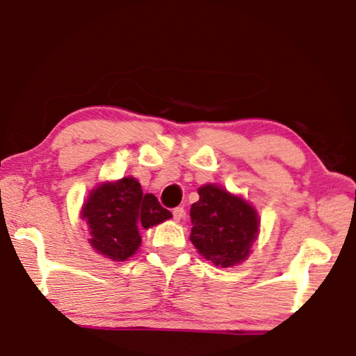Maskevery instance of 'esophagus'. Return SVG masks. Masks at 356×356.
Wrapping results in <instances>:
<instances>
[{
	"instance_id": "1",
	"label": "esophagus",
	"mask_w": 356,
	"mask_h": 356,
	"mask_svg": "<svg viewBox=\"0 0 356 356\" xmlns=\"http://www.w3.org/2000/svg\"><path fill=\"white\" fill-rule=\"evenodd\" d=\"M184 214H185L184 207H177V208L172 209V216H174V219H176V221H180V219L184 218Z\"/></svg>"
}]
</instances>
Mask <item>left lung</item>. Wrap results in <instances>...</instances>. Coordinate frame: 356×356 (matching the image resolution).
I'll return each mask as SVG.
<instances>
[{"instance_id":"8db88e82","label":"left lung","mask_w":356,"mask_h":356,"mask_svg":"<svg viewBox=\"0 0 356 356\" xmlns=\"http://www.w3.org/2000/svg\"><path fill=\"white\" fill-rule=\"evenodd\" d=\"M200 200L190 208L195 248L214 266L229 268L242 263L257 238L259 219L242 198L216 185L198 188Z\"/></svg>"}]
</instances>
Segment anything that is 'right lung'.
Segmentation results:
<instances>
[{
    "label": "right lung",
    "instance_id": "right-lung-1",
    "mask_svg": "<svg viewBox=\"0 0 356 356\" xmlns=\"http://www.w3.org/2000/svg\"><path fill=\"white\" fill-rule=\"evenodd\" d=\"M171 216L154 195L142 192L134 177L99 185L82 208L92 235L90 243L114 261H126L137 252L142 243L140 227L148 229Z\"/></svg>",
    "mask_w": 356,
    "mask_h": 356
}]
</instances>
